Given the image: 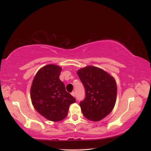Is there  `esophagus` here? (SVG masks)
I'll return each mask as SVG.
<instances>
[{
    "mask_svg": "<svg viewBox=\"0 0 151 151\" xmlns=\"http://www.w3.org/2000/svg\"><path fill=\"white\" fill-rule=\"evenodd\" d=\"M71 95L75 97V92H72V93H71Z\"/></svg>",
    "mask_w": 151,
    "mask_h": 151,
    "instance_id": "34e87169",
    "label": "esophagus"
}]
</instances>
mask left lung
<instances>
[{"label":"left lung","mask_w":151,"mask_h":151,"mask_svg":"<svg viewBox=\"0 0 151 151\" xmlns=\"http://www.w3.org/2000/svg\"><path fill=\"white\" fill-rule=\"evenodd\" d=\"M77 75L85 88L86 97L80 103L85 118L99 121L111 113L115 105L117 86L112 76L99 67L87 66Z\"/></svg>","instance_id":"1"}]
</instances>
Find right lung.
Instances as JSON below:
<instances>
[{
  "label": "right lung",
  "mask_w": 151,
  "mask_h": 151,
  "mask_svg": "<svg viewBox=\"0 0 151 151\" xmlns=\"http://www.w3.org/2000/svg\"><path fill=\"white\" fill-rule=\"evenodd\" d=\"M61 70L62 68L56 65L44 66L36 74L30 88V99L36 111L53 122L65 119L69 106L76 102L60 80Z\"/></svg>",
  "instance_id": "obj_1"
}]
</instances>
